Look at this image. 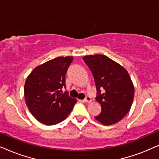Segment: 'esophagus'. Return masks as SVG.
Returning <instances> with one entry per match:
<instances>
[{
    "instance_id": "1",
    "label": "esophagus",
    "mask_w": 159,
    "mask_h": 159,
    "mask_svg": "<svg viewBox=\"0 0 159 159\" xmlns=\"http://www.w3.org/2000/svg\"><path fill=\"white\" fill-rule=\"evenodd\" d=\"M84 101L86 102V103H91L92 99H91V98H90V97H86L85 99L84 100Z\"/></svg>"
}]
</instances>
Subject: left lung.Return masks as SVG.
Segmentation results:
<instances>
[{
  "label": "left lung",
  "instance_id": "obj_1",
  "mask_svg": "<svg viewBox=\"0 0 159 159\" xmlns=\"http://www.w3.org/2000/svg\"><path fill=\"white\" fill-rule=\"evenodd\" d=\"M84 61L93 74L101 113L95 119L104 125L120 121L133 103L134 86L125 68L101 54L85 56Z\"/></svg>",
  "mask_w": 159,
  "mask_h": 159
}]
</instances>
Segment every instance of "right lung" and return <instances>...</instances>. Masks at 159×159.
<instances>
[{
	"mask_svg": "<svg viewBox=\"0 0 159 159\" xmlns=\"http://www.w3.org/2000/svg\"><path fill=\"white\" fill-rule=\"evenodd\" d=\"M73 56L56 57L36 67L24 86L25 103L38 121L48 125L63 121L77 103L67 92L65 75L73 61Z\"/></svg>",
	"mask_w": 159,
	"mask_h": 159,
	"instance_id": "obj_1",
	"label": "right lung"
}]
</instances>
